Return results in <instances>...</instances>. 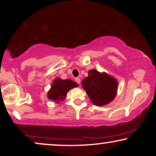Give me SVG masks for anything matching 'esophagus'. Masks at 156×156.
Returning <instances> with one entry per match:
<instances>
[{
	"mask_svg": "<svg viewBox=\"0 0 156 156\" xmlns=\"http://www.w3.org/2000/svg\"><path fill=\"white\" fill-rule=\"evenodd\" d=\"M75 80H76V81L78 83V84L80 83V78H75Z\"/></svg>",
	"mask_w": 156,
	"mask_h": 156,
	"instance_id": "esophagus-1",
	"label": "esophagus"
}]
</instances>
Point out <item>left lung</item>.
Segmentation results:
<instances>
[{
    "label": "left lung",
    "mask_w": 156,
    "mask_h": 156,
    "mask_svg": "<svg viewBox=\"0 0 156 156\" xmlns=\"http://www.w3.org/2000/svg\"><path fill=\"white\" fill-rule=\"evenodd\" d=\"M90 101L96 105H104L112 101L117 94V80L105 73L96 69L89 71V76L81 82Z\"/></svg>",
    "instance_id": "left-lung-1"
}]
</instances>
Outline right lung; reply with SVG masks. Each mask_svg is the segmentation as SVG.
<instances>
[{
  "mask_svg": "<svg viewBox=\"0 0 156 156\" xmlns=\"http://www.w3.org/2000/svg\"><path fill=\"white\" fill-rule=\"evenodd\" d=\"M78 86L76 82L70 79L62 80L59 78H55L48 93V99L54 101L56 103H58L60 101H62L66 98L69 90Z\"/></svg>",
  "mask_w": 156,
  "mask_h": 156,
  "instance_id": "right-lung-1",
  "label": "right lung"
}]
</instances>
